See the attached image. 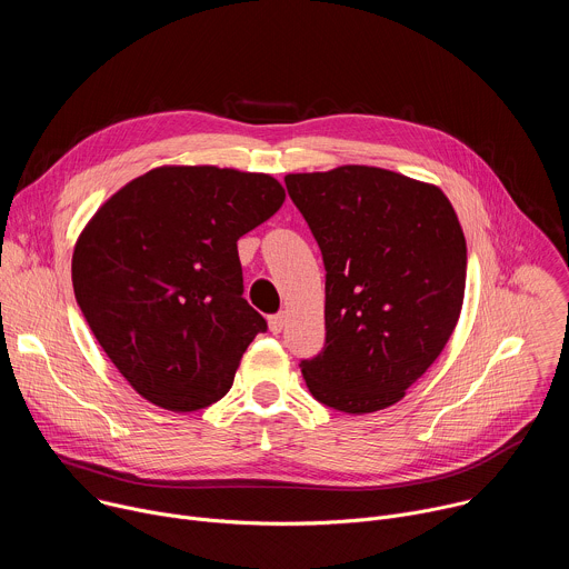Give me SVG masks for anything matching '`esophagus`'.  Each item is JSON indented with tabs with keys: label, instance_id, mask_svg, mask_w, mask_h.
Returning a JSON list of instances; mask_svg holds the SVG:
<instances>
[{
	"label": "esophagus",
	"instance_id": "esophagus-1",
	"mask_svg": "<svg viewBox=\"0 0 569 569\" xmlns=\"http://www.w3.org/2000/svg\"><path fill=\"white\" fill-rule=\"evenodd\" d=\"M286 321H288V315H286L283 310L277 312V315H272L270 321H268V323H270V331H272V333H281L283 327H286Z\"/></svg>",
	"mask_w": 569,
	"mask_h": 569
}]
</instances>
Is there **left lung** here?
I'll list each match as a JSON object with an SVG mask.
<instances>
[{
	"mask_svg": "<svg viewBox=\"0 0 569 569\" xmlns=\"http://www.w3.org/2000/svg\"><path fill=\"white\" fill-rule=\"evenodd\" d=\"M286 189L327 268V345L301 360L310 393L347 415L398 402L448 345L466 238L443 191L376 167L290 173Z\"/></svg>",
	"mask_w": 569,
	"mask_h": 569,
	"instance_id": "left-lung-1",
	"label": "left lung"
}]
</instances>
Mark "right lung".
<instances>
[{"instance_id": "1", "label": "right lung", "mask_w": 569, "mask_h": 569, "mask_svg": "<svg viewBox=\"0 0 569 569\" xmlns=\"http://www.w3.org/2000/svg\"><path fill=\"white\" fill-rule=\"evenodd\" d=\"M283 200L266 173L159 167L80 231L76 301L119 373L157 408L196 412L220 400L268 329L242 297L236 242Z\"/></svg>"}]
</instances>
